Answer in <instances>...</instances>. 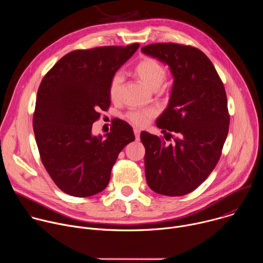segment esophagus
<instances>
[{"label":"esophagus","instance_id":"obj_1","mask_svg":"<svg viewBox=\"0 0 263 263\" xmlns=\"http://www.w3.org/2000/svg\"><path fill=\"white\" fill-rule=\"evenodd\" d=\"M133 131H134V135H135L136 140H139V138H140V130L137 129V128H134Z\"/></svg>","mask_w":263,"mask_h":263}]
</instances>
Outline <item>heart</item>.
Wrapping results in <instances>:
<instances>
[{
	"label": "heart",
	"instance_id": "obj_1",
	"mask_svg": "<svg viewBox=\"0 0 263 263\" xmlns=\"http://www.w3.org/2000/svg\"><path fill=\"white\" fill-rule=\"evenodd\" d=\"M134 72L136 76L151 89H158L167 76L166 67L158 60L152 57H144L136 63L134 66ZM123 85V77L121 73H116L112 77L109 86V96L112 101L120 99L121 89ZM156 116L154 109H133L127 112V120L137 126L143 127L151 122Z\"/></svg>",
	"mask_w": 263,
	"mask_h": 263
}]
</instances>
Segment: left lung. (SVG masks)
<instances>
[{"mask_svg": "<svg viewBox=\"0 0 263 263\" xmlns=\"http://www.w3.org/2000/svg\"><path fill=\"white\" fill-rule=\"evenodd\" d=\"M141 51L171 67L175 79L171 99L156 125L166 140L172 132L178 134L166 143L163 137L140 133L146 183L159 195L184 196L208 178L220 158L230 123L226 90L214 65L198 48L158 43Z\"/></svg>", "mask_w": 263, "mask_h": 263, "instance_id": "obj_1", "label": "left lung"}]
</instances>
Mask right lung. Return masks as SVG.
I'll return each instance as SVG.
<instances>
[{
    "label": "right lung",
    "instance_id": "obj_1",
    "mask_svg": "<svg viewBox=\"0 0 263 263\" xmlns=\"http://www.w3.org/2000/svg\"><path fill=\"white\" fill-rule=\"evenodd\" d=\"M98 47L64 55L45 74L37 91L33 129L41 160L63 193L84 198L104 191L122 149L135 136L122 120L106 137L91 135L92 124L110 106L116 71L138 49Z\"/></svg>",
    "mask_w": 263,
    "mask_h": 263
}]
</instances>
